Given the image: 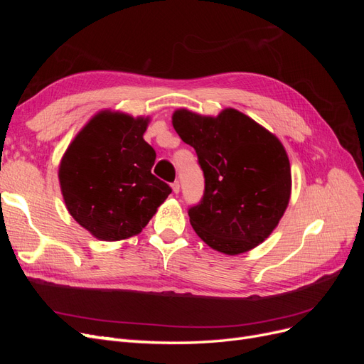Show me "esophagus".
<instances>
[{
    "mask_svg": "<svg viewBox=\"0 0 364 364\" xmlns=\"http://www.w3.org/2000/svg\"><path fill=\"white\" fill-rule=\"evenodd\" d=\"M171 188H173V193L178 194V193H179V190H181V185H179V182H178V181H174V182L171 183Z\"/></svg>",
    "mask_w": 364,
    "mask_h": 364,
    "instance_id": "obj_1",
    "label": "esophagus"
}]
</instances>
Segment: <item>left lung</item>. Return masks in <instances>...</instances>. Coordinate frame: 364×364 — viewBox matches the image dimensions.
<instances>
[{
    "instance_id": "left-lung-1",
    "label": "left lung",
    "mask_w": 364,
    "mask_h": 364,
    "mask_svg": "<svg viewBox=\"0 0 364 364\" xmlns=\"http://www.w3.org/2000/svg\"><path fill=\"white\" fill-rule=\"evenodd\" d=\"M173 127L194 147L205 178L200 202L188 208L196 234L228 255L262 243L290 199V162L279 139L235 109L217 118L181 109Z\"/></svg>"
}]
</instances>
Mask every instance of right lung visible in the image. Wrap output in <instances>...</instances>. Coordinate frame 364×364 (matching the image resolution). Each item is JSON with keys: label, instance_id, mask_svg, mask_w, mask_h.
<instances>
[{"label": "right lung", "instance_id": "1", "mask_svg": "<svg viewBox=\"0 0 364 364\" xmlns=\"http://www.w3.org/2000/svg\"><path fill=\"white\" fill-rule=\"evenodd\" d=\"M147 119L100 112L71 142L59 179L70 214L105 241L139 234L171 193L151 174L156 151L142 135Z\"/></svg>", "mask_w": 364, "mask_h": 364}]
</instances>
